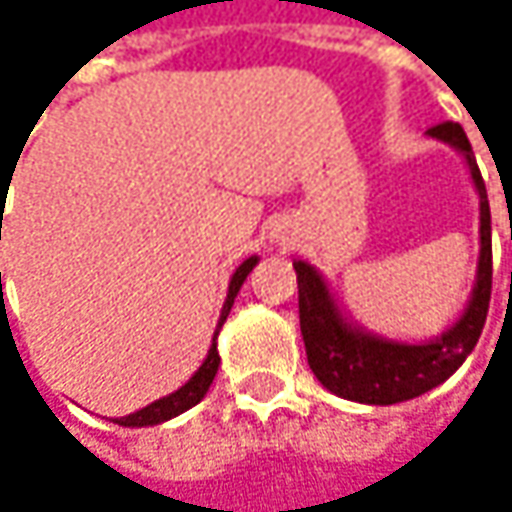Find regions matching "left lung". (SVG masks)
<instances>
[{"label":"left lung","mask_w":512,"mask_h":512,"mask_svg":"<svg viewBox=\"0 0 512 512\" xmlns=\"http://www.w3.org/2000/svg\"><path fill=\"white\" fill-rule=\"evenodd\" d=\"M427 136L451 145L457 154H462L480 198L477 275L468 305L454 326H448L442 335L430 341H394L376 335L347 320V314L338 308L317 266H311L308 260H293L296 281H299V326H302L308 364L314 376L323 382V388L353 403L391 406L433 391L448 376H454L462 361L471 356L486 323L489 293H492V219H489L486 186L460 124L454 121L439 124L427 130Z\"/></svg>","instance_id":"obj_1"}]
</instances>
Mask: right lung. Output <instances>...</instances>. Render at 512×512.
Masks as SVG:
<instances>
[{
  "instance_id": "right-lung-1",
  "label": "right lung",
  "mask_w": 512,
  "mask_h": 512,
  "mask_svg": "<svg viewBox=\"0 0 512 512\" xmlns=\"http://www.w3.org/2000/svg\"><path fill=\"white\" fill-rule=\"evenodd\" d=\"M257 260H260L257 255L246 257V260L237 266V272L231 275V284H228V296H225V305H222V314H219L216 335H219V329L225 326V320H228V314H231V305H234V299H237V293H240V287H243L246 275H249V272L257 266ZM216 335H213V347L207 350L204 364L189 376V382H186V385H180L177 391H171V394L159 397V400H154L151 406H145V409H139V412H133V415H127V418H115V424H121V427H154V424H165V421H171V418L183 415V412H186V409H192L195 403H201V400H204V394L210 391L213 376H216L219 361H222V358H219V350H216Z\"/></svg>"
}]
</instances>
